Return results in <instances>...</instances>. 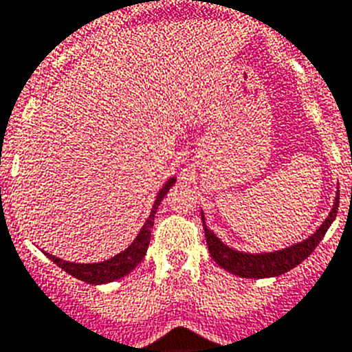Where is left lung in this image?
<instances>
[{
    "label": "left lung",
    "mask_w": 352,
    "mask_h": 352,
    "mask_svg": "<svg viewBox=\"0 0 352 352\" xmlns=\"http://www.w3.org/2000/svg\"><path fill=\"white\" fill-rule=\"evenodd\" d=\"M338 200H340V191L337 189V197H335V201H333V207L329 210V214L326 216L322 225L314 234L308 235L307 239H303L301 243L290 244L287 248L261 253L237 252V250L227 246V244L219 239L218 235L207 227L206 216H204V210H201L200 214L201 223H204V230H206L207 248H209V253L214 258V262L232 274H237L241 278L280 276V274H285L287 271H290V269H294L296 265L301 264L319 246L324 234L328 232V228L331 227V223L337 218Z\"/></svg>",
    "instance_id": "1"
}]
</instances>
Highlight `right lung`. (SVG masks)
<instances>
[{"label": "right lung", "mask_w": 352, "mask_h": 352, "mask_svg": "<svg viewBox=\"0 0 352 352\" xmlns=\"http://www.w3.org/2000/svg\"><path fill=\"white\" fill-rule=\"evenodd\" d=\"M175 177L166 180V184L159 189L157 197H155L154 206H152L151 214L146 221L143 223L142 230L136 235V239L124 250L118 255L111 256L108 261L102 262H91V264H78V262H69L63 261V258H58L54 255H49L47 252H44V255H47L49 261H53L58 267H62L65 273L72 274L74 278L81 280V282L91 283V285H102V283L115 282L118 278H124L125 274H129L140 262L145 258L146 250H148V243H151V232L154 227V218L155 212H157V207L161 204V200L164 198V195L170 191L173 184H175Z\"/></svg>", "instance_id": "1"}]
</instances>
